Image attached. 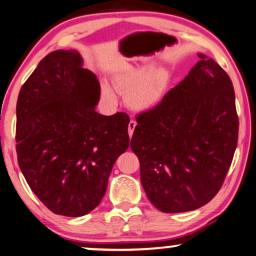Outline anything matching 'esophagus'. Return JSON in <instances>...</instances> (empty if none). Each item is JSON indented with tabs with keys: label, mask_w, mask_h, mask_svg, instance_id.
<instances>
[{
	"label": "esophagus",
	"mask_w": 256,
	"mask_h": 256,
	"mask_svg": "<svg viewBox=\"0 0 256 256\" xmlns=\"http://www.w3.org/2000/svg\"><path fill=\"white\" fill-rule=\"evenodd\" d=\"M136 126H137V122H136L134 120H130V122H128V136H131L134 134V128H136Z\"/></svg>",
	"instance_id": "34e87169"
}]
</instances>
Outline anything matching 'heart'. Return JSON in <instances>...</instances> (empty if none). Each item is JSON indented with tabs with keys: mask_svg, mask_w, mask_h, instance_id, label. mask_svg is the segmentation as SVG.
<instances>
[{
	"mask_svg": "<svg viewBox=\"0 0 256 256\" xmlns=\"http://www.w3.org/2000/svg\"><path fill=\"white\" fill-rule=\"evenodd\" d=\"M171 74L153 66L131 68L112 80L118 92L125 94V103L132 110L144 112L154 108L168 92ZM102 96L108 103H117V94L108 83L102 84Z\"/></svg>",
	"mask_w": 256,
	"mask_h": 256,
	"instance_id": "1",
	"label": "heart"
}]
</instances>
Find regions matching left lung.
I'll return each instance as SVG.
<instances>
[{
  "label": "left lung",
  "instance_id": "8db88e82",
  "mask_svg": "<svg viewBox=\"0 0 256 256\" xmlns=\"http://www.w3.org/2000/svg\"><path fill=\"white\" fill-rule=\"evenodd\" d=\"M200 60L152 110L136 117L131 150L146 196L164 213L188 212L219 192L239 134L235 94L226 71Z\"/></svg>",
  "mask_w": 256,
  "mask_h": 256
}]
</instances>
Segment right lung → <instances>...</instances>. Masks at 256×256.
Instances as JSON below:
<instances>
[{
  "instance_id": "add662e5",
  "label": "right lung",
  "mask_w": 256,
  "mask_h": 256,
  "mask_svg": "<svg viewBox=\"0 0 256 256\" xmlns=\"http://www.w3.org/2000/svg\"><path fill=\"white\" fill-rule=\"evenodd\" d=\"M100 86L76 50L40 60L16 105L17 162L44 206L82 216L100 205L116 160L130 144L124 112L96 111Z\"/></svg>"
}]
</instances>
